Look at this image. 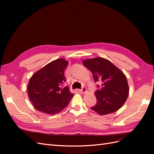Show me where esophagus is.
I'll return each mask as SVG.
<instances>
[{
    "label": "esophagus",
    "mask_w": 154,
    "mask_h": 154,
    "mask_svg": "<svg viewBox=\"0 0 154 154\" xmlns=\"http://www.w3.org/2000/svg\"><path fill=\"white\" fill-rule=\"evenodd\" d=\"M77 91L79 92H81V93H84L86 92V88L85 87H83L81 89H78Z\"/></svg>",
    "instance_id": "1"
}]
</instances>
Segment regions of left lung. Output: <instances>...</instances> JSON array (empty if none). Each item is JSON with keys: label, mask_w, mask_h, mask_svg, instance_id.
Here are the masks:
<instances>
[{"label": "left lung", "mask_w": 154, "mask_h": 154, "mask_svg": "<svg viewBox=\"0 0 154 154\" xmlns=\"http://www.w3.org/2000/svg\"><path fill=\"white\" fill-rule=\"evenodd\" d=\"M83 64L92 72L97 89L96 105L91 109L100 115L114 112L122 107L128 95V85L124 73L103 58L83 60Z\"/></svg>", "instance_id": "1"}]
</instances>
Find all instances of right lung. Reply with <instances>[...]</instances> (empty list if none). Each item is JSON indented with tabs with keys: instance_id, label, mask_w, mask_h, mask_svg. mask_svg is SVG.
Wrapping results in <instances>:
<instances>
[{
	"instance_id": "obj_1",
	"label": "right lung",
	"mask_w": 154,
	"mask_h": 154,
	"mask_svg": "<svg viewBox=\"0 0 154 154\" xmlns=\"http://www.w3.org/2000/svg\"><path fill=\"white\" fill-rule=\"evenodd\" d=\"M68 62L57 59L46 65L31 78L27 87L29 97L36 110L48 114H58L68 105L73 96L64 71Z\"/></svg>"
}]
</instances>
